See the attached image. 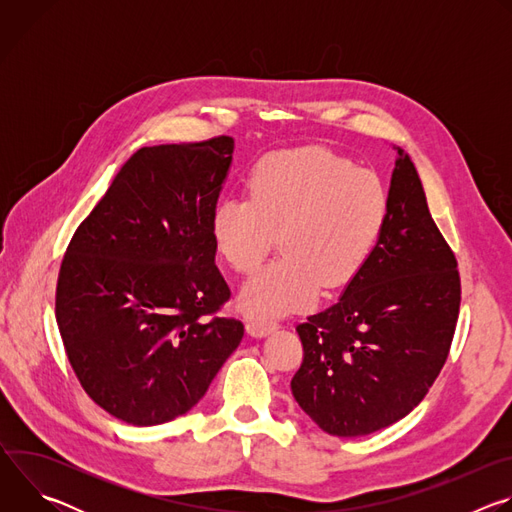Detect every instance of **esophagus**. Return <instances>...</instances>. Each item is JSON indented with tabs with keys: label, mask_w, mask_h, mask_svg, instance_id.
<instances>
[{
	"label": "esophagus",
	"mask_w": 512,
	"mask_h": 512,
	"mask_svg": "<svg viewBox=\"0 0 512 512\" xmlns=\"http://www.w3.org/2000/svg\"><path fill=\"white\" fill-rule=\"evenodd\" d=\"M273 330H277V322H271V320H249L247 322V332L255 338H263Z\"/></svg>",
	"instance_id": "esophagus-1"
}]
</instances>
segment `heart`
Segmentation results:
<instances>
[{
  "label": "heart",
  "mask_w": 512,
  "mask_h": 512,
  "mask_svg": "<svg viewBox=\"0 0 512 512\" xmlns=\"http://www.w3.org/2000/svg\"><path fill=\"white\" fill-rule=\"evenodd\" d=\"M247 195L218 202L210 239L235 271H253L275 243L281 255L241 289L249 316L275 318L344 289L367 265L389 221L381 176L318 145L263 156L247 176Z\"/></svg>",
  "instance_id": "obj_1"
}]
</instances>
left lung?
Masks as SVG:
<instances>
[{"label": "left lung", "instance_id": "left-lung-1", "mask_svg": "<svg viewBox=\"0 0 512 512\" xmlns=\"http://www.w3.org/2000/svg\"><path fill=\"white\" fill-rule=\"evenodd\" d=\"M391 210L371 259L336 304L298 324V405L330 435H369L411 413L446 364L460 273L411 158L397 148Z\"/></svg>", "mask_w": 512, "mask_h": 512}]
</instances>
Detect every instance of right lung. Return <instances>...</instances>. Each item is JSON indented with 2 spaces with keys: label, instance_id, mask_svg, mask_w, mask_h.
Wrapping results in <instances>:
<instances>
[{
  "label": "right lung",
  "instance_id": "right-lung-1",
  "mask_svg": "<svg viewBox=\"0 0 512 512\" xmlns=\"http://www.w3.org/2000/svg\"><path fill=\"white\" fill-rule=\"evenodd\" d=\"M229 135L137 150L72 235L56 285L70 367L113 417L160 425L190 411L243 338L214 316L231 298L210 216Z\"/></svg>",
  "mask_w": 512,
  "mask_h": 512
}]
</instances>
